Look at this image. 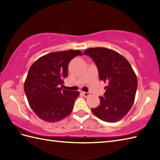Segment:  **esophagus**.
Masks as SVG:
<instances>
[{
  "label": "esophagus",
  "mask_w": 160,
  "mask_h": 160,
  "mask_svg": "<svg viewBox=\"0 0 160 160\" xmlns=\"http://www.w3.org/2000/svg\"><path fill=\"white\" fill-rule=\"evenodd\" d=\"M82 94L83 95L84 97H88L89 96V92H82Z\"/></svg>",
  "instance_id": "34e87169"
}]
</instances>
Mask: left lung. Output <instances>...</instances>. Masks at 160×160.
Segmentation results:
<instances>
[{"label": "left lung", "instance_id": "8db88e82", "mask_svg": "<svg viewBox=\"0 0 160 160\" xmlns=\"http://www.w3.org/2000/svg\"><path fill=\"white\" fill-rule=\"evenodd\" d=\"M91 58L98 70L100 80L107 84L100 103L91 111L100 120L115 122L123 118L133 104L138 79L128 60L113 50L96 47L83 53Z\"/></svg>", "mask_w": 160, "mask_h": 160}]
</instances>
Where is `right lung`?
I'll return each mask as SVG.
<instances>
[{
	"mask_svg": "<svg viewBox=\"0 0 160 160\" xmlns=\"http://www.w3.org/2000/svg\"><path fill=\"white\" fill-rule=\"evenodd\" d=\"M79 50L56 52L40 57L29 68L24 84L29 106L41 120L55 122L72 111L78 91L62 89L67 78L68 65Z\"/></svg>",
	"mask_w": 160,
	"mask_h": 160,
	"instance_id": "obj_1",
	"label": "right lung"
}]
</instances>
